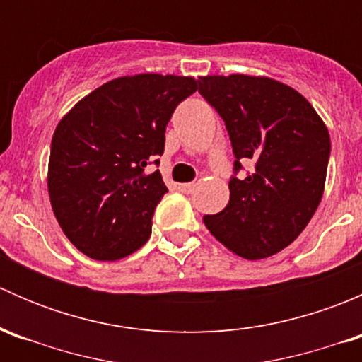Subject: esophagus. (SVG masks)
Masks as SVG:
<instances>
[{
  "label": "esophagus",
  "mask_w": 362,
  "mask_h": 362,
  "mask_svg": "<svg viewBox=\"0 0 362 362\" xmlns=\"http://www.w3.org/2000/svg\"><path fill=\"white\" fill-rule=\"evenodd\" d=\"M178 189H180L184 194H191V192L194 191V184H180L178 185Z\"/></svg>",
  "instance_id": "1"
}]
</instances>
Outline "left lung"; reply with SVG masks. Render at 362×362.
I'll return each mask as SVG.
<instances>
[{"mask_svg": "<svg viewBox=\"0 0 362 362\" xmlns=\"http://www.w3.org/2000/svg\"><path fill=\"white\" fill-rule=\"evenodd\" d=\"M199 94L222 117L235 175L208 231L243 259H264L294 242L322 199L331 140L312 105L264 76H202ZM243 162L252 168L238 177Z\"/></svg>", "mask_w": 362, "mask_h": 362, "instance_id": "8db88e82", "label": "left lung"}]
</instances>
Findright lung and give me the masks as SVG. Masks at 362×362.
<instances>
[{"instance_id":"add662e5","label":"right lung","mask_w":362,"mask_h":362,"mask_svg":"<svg viewBox=\"0 0 362 362\" xmlns=\"http://www.w3.org/2000/svg\"><path fill=\"white\" fill-rule=\"evenodd\" d=\"M192 76H122L83 98L57 124L49 194L69 242L96 261H117L147 243L168 192L159 170L175 108L196 93Z\"/></svg>"}]
</instances>
